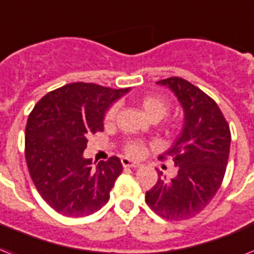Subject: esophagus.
Wrapping results in <instances>:
<instances>
[{
  "mask_svg": "<svg viewBox=\"0 0 254 254\" xmlns=\"http://www.w3.org/2000/svg\"><path fill=\"white\" fill-rule=\"evenodd\" d=\"M121 163H123V166L127 168V167H130V168H137V167H139L141 164L137 162H133V160L127 159V158H123L121 159Z\"/></svg>",
  "mask_w": 254,
  "mask_h": 254,
  "instance_id": "34e87169",
  "label": "esophagus"
}]
</instances>
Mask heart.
Returning a JSON list of instances; mask_svg holds the SVG:
<instances>
[{
	"instance_id": "1",
	"label": "heart",
	"mask_w": 254,
	"mask_h": 254,
	"mask_svg": "<svg viewBox=\"0 0 254 254\" xmlns=\"http://www.w3.org/2000/svg\"><path fill=\"white\" fill-rule=\"evenodd\" d=\"M138 104L142 108V111L147 115L152 120H160L162 117H164L170 109V103L163 95L159 94H146L139 98ZM119 111V106L117 104H112L107 109L106 115H104V121L107 124H111L117 115ZM124 151L127 156L131 158H138L141 156L145 151V143L139 139H129V141L124 145Z\"/></svg>"
}]
</instances>
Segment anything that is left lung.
<instances>
[{
	"label": "left lung",
	"instance_id": "8db88e82",
	"mask_svg": "<svg viewBox=\"0 0 254 254\" xmlns=\"http://www.w3.org/2000/svg\"><path fill=\"white\" fill-rule=\"evenodd\" d=\"M156 83L175 92L185 123L175 145L159 156L172 158L177 175L166 180L160 172L145 199L164 219H189L209 205L222 185L230 155V125L214 99L190 82L171 77Z\"/></svg>",
	"mask_w": 254,
	"mask_h": 254
}]
</instances>
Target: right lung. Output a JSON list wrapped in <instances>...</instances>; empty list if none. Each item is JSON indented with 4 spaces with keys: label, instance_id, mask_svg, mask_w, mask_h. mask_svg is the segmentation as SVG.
I'll list each match as a JSON object with an SVG mask.
<instances>
[{
    "label": "right lung",
    "instance_id": "obj_1",
    "mask_svg": "<svg viewBox=\"0 0 254 254\" xmlns=\"http://www.w3.org/2000/svg\"><path fill=\"white\" fill-rule=\"evenodd\" d=\"M127 91L75 82L48 92L31 111L24 138L27 167L43 199L57 213L86 216L108 202L123 164L111 156L92 167L83 151L87 138L103 131L109 106Z\"/></svg>",
    "mask_w": 254,
    "mask_h": 254
}]
</instances>
